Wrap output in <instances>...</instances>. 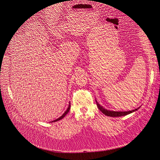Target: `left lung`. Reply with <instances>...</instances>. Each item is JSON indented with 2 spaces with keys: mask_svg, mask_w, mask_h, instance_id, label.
<instances>
[{
  "mask_svg": "<svg viewBox=\"0 0 160 160\" xmlns=\"http://www.w3.org/2000/svg\"><path fill=\"white\" fill-rule=\"evenodd\" d=\"M96 100V103L97 105V107L98 108L100 109V111L104 114L105 115L108 116H110V117H119V116H126L127 114H129L130 113H132L136 111H137L139 108H138L137 109H135L134 110H132V111H110V110H108L105 108H103L102 105H100L98 102Z\"/></svg>",
  "mask_w": 160,
  "mask_h": 160,
  "instance_id": "obj_1",
  "label": "left lung"
}]
</instances>
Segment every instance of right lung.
I'll list each match as a JSON object with an SVG mask.
<instances>
[{
    "instance_id": "1",
    "label": "right lung",
    "mask_w": 160,
    "mask_h": 160,
    "mask_svg": "<svg viewBox=\"0 0 160 160\" xmlns=\"http://www.w3.org/2000/svg\"><path fill=\"white\" fill-rule=\"evenodd\" d=\"M70 102H69V104H68V108L67 109V110L65 111V112L60 117V118H58V119H55V120H54V121H51V122H56V121H59V120H60V119H63L65 116V115L68 112V111H69V110H70Z\"/></svg>"
}]
</instances>
